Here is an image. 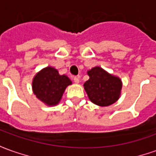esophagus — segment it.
Here are the masks:
<instances>
[{
  "instance_id": "1",
  "label": "esophagus",
  "mask_w": 156,
  "mask_h": 156,
  "mask_svg": "<svg viewBox=\"0 0 156 156\" xmlns=\"http://www.w3.org/2000/svg\"><path fill=\"white\" fill-rule=\"evenodd\" d=\"M74 81H75V83H79V82H80V78H79V76H75V77H74Z\"/></svg>"
}]
</instances>
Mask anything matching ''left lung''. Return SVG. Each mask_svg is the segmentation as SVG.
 I'll return each instance as SVG.
<instances>
[{
	"mask_svg": "<svg viewBox=\"0 0 156 156\" xmlns=\"http://www.w3.org/2000/svg\"><path fill=\"white\" fill-rule=\"evenodd\" d=\"M87 73L89 79L83 86L93 103L101 107H108L119 100L122 87L121 78L111 75L98 66L87 70Z\"/></svg>",
	"mask_w": 156,
	"mask_h": 156,
	"instance_id": "obj_1",
	"label": "left lung"
}]
</instances>
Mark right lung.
I'll use <instances>...</instances> for the list:
<instances>
[{
	"label": "right lung",
	"instance_id": "add662e5",
	"mask_svg": "<svg viewBox=\"0 0 156 156\" xmlns=\"http://www.w3.org/2000/svg\"><path fill=\"white\" fill-rule=\"evenodd\" d=\"M72 84L69 77L60 75L58 70L48 66L34 75L32 81V90L37 99L47 106L59 104L63 93L68 86Z\"/></svg>",
	"mask_w": 156,
	"mask_h": 156
}]
</instances>
